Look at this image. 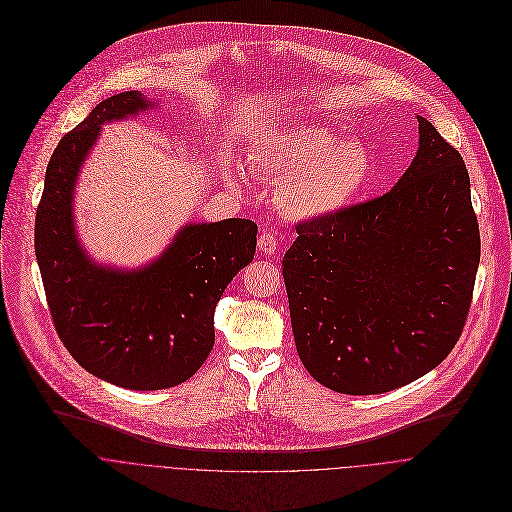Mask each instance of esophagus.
Here are the masks:
<instances>
[{
    "mask_svg": "<svg viewBox=\"0 0 512 512\" xmlns=\"http://www.w3.org/2000/svg\"><path fill=\"white\" fill-rule=\"evenodd\" d=\"M278 248V240L272 232H262L258 236V250L264 252V254H274Z\"/></svg>",
    "mask_w": 512,
    "mask_h": 512,
    "instance_id": "1",
    "label": "esophagus"
}]
</instances>
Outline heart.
Returning <instances> with one entry per match:
<instances>
[{
    "label": "heart",
    "mask_w": 512,
    "mask_h": 512,
    "mask_svg": "<svg viewBox=\"0 0 512 512\" xmlns=\"http://www.w3.org/2000/svg\"><path fill=\"white\" fill-rule=\"evenodd\" d=\"M252 171L280 179L278 206L294 220H317L345 210L371 177V157L359 141H335L327 129L280 127L248 149Z\"/></svg>",
    "instance_id": "heart-1"
}]
</instances>
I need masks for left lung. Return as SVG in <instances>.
Wrapping results in <instances>:
<instances>
[{
    "label": "left lung",
    "instance_id": "left-lung-1",
    "mask_svg": "<svg viewBox=\"0 0 512 512\" xmlns=\"http://www.w3.org/2000/svg\"><path fill=\"white\" fill-rule=\"evenodd\" d=\"M418 123V155L393 189L296 224L282 258L298 357L339 393L416 381L468 319L480 262L468 169L430 121Z\"/></svg>",
    "mask_w": 512,
    "mask_h": 512
}]
</instances>
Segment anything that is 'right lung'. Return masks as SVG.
<instances>
[{
  "label": "right lung",
  "mask_w": 512,
  "mask_h": 512,
  "mask_svg": "<svg viewBox=\"0 0 512 512\" xmlns=\"http://www.w3.org/2000/svg\"><path fill=\"white\" fill-rule=\"evenodd\" d=\"M151 105L139 90L98 102L54 149L36 212V258L54 329L94 377L125 389L187 381L214 349V311L232 278L252 262L258 226L230 218L189 224L149 266H96L72 222L78 169L100 125Z\"/></svg>",
  "instance_id": "add662e5"
}]
</instances>
